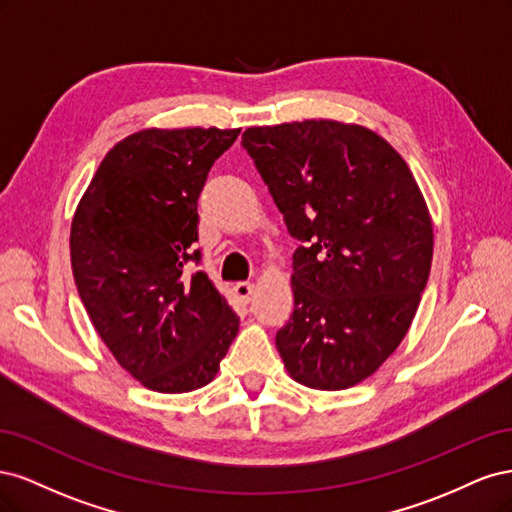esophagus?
<instances>
[{
  "label": "esophagus",
  "mask_w": 512,
  "mask_h": 512,
  "mask_svg": "<svg viewBox=\"0 0 512 512\" xmlns=\"http://www.w3.org/2000/svg\"><path fill=\"white\" fill-rule=\"evenodd\" d=\"M254 292H256V288H254L252 282H237V284H235V294H237V297H239L241 301H245V303L252 301Z\"/></svg>",
  "instance_id": "obj_1"
}]
</instances>
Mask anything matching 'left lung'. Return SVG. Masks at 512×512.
Wrapping results in <instances>:
<instances>
[{
	"label": "left lung",
	"instance_id": "left-lung-1",
	"mask_svg": "<svg viewBox=\"0 0 512 512\" xmlns=\"http://www.w3.org/2000/svg\"><path fill=\"white\" fill-rule=\"evenodd\" d=\"M290 235L294 312L275 335L288 374L318 391L363 382L406 337L433 256L425 198L404 158L354 123L247 128Z\"/></svg>",
	"mask_w": 512,
	"mask_h": 512
}]
</instances>
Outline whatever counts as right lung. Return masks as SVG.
Here are the masks:
<instances>
[{"label": "right lung", "mask_w": 512, "mask_h": 512, "mask_svg": "<svg viewBox=\"0 0 512 512\" xmlns=\"http://www.w3.org/2000/svg\"><path fill=\"white\" fill-rule=\"evenodd\" d=\"M241 130L149 128L100 162L70 230L74 284L117 363L158 393H188L220 369L239 316L200 262L198 196Z\"/></svg>", "instance_id": "right-lung-1"}]
</instances>
